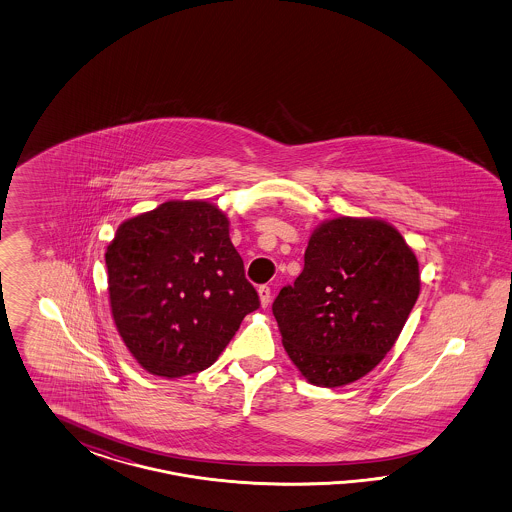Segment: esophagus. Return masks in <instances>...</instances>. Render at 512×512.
<instances>
[{
	"mask_svg": "<svg viewBox=\"0 0 512 512\" xmlns=\"http://www.w3.org/2000/svg\"><path fill=\"white\" fill-rule=\"evenodd\" d=\"M259 296H261V304L266 308L270 304V298H272V289L268 285H261L259 287Z\"/></svg>",
	"mask_w": 512,
	"mask_h": 512,
	"instance_id": "1",
	"label": "esophagus"
}]
</instances>
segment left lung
I'll return each instance as SVG.
<instances>
[{
  "mask_svg": "<svg viewBox=\"0 0 512 512\" xmlns=\"http://www.w3.org/2000/svg\"><path fill=\"white\" fill-rule=\"evenodd\" d=\"M419 291V263L402 234L385 221L340 217L311 234L302 274L272 311L296 368L334 388L383 360Z\"/></svg>",
  "mask_w": 512,
  "mask_h": 512,
  "instance_id": "1",
  "label": "left lung"
}]
</instances>
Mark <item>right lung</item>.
Here are the masks:
<instances>
[{
	"label": "right lung",
	"instance_id": "add662e5",
	"mask_svg": "<svg viewBox=\"0 0 512 512\" xmlns=\"http://www.w3.org/2000/svg\"><path fill=\"white\" fill-rule=\"evenodd\" d=\"M105 261L114 323L154 375L206 370L261 306L227 217L208 202H165L127 219Z\"/></svg>",
	"mask_w": 512,
	"mask_h": 512
}]
</instances>
